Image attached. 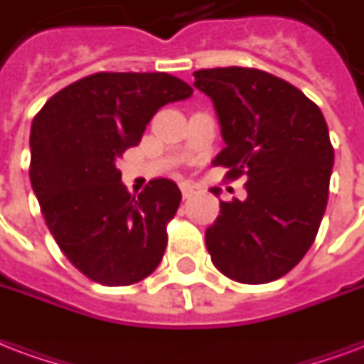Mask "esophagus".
<instances>
[{"label": "esophagus", "mask_w": 364, "mask_h": 364, "mask_svg": "<svg viewBox=\"0 0 364 364\" xmlns=\"http://www.w3.org/2000/svg\"><path fill=\"white\" fill-rule=\"evenodd\" d=\"M179 188H181L183 198H188V196H193L194 188L191 187V185H188V183H181V185H179Z\"/></svg>", "instance_id": "1"}]
</instances>
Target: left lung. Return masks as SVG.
I'll return each instance as SVG.
<instances>
[{
    "mask_svg": "<svg viewBox=\"0 0 364 364\" xmlns=\"http://www.w3.org/2000/svg\"><path fill=\"white\" fill-rule=\"evenodd\" d=\"M212 99L225 149L213 166L248 176L246 200H221L206 229L213 265L244 284L277 281L311 248L334 166L321 108L281 77L242 66L194 72Z\"/></svg>",
    "mask_w": 364,
    "mask_h": 364,
    "instance_id": "8db88e82",
    "label": "left lung"
}]
</instances>
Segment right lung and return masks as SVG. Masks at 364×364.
I'll return each mask as SVG.
<instances>
[{
	"instance_id": "add662e5",
	"label": "right lung",
	"mask_w": 364,
	"mask_h": 364,
	"mask_svg": "<svg viewBox=\"0 0 364 364\" xmlns=\"http://www.w3.org/2000/svg\"><path fill=\"white\" fill-rule=\"evenodd\" d=\"M193 95L166 72H99L43 105L30 129V183L74 267L105 287L143 281L160 265L181 191L154 179L132 196L116 160L139 145L158 108Z\"/></svg>"
}]
</instances>
